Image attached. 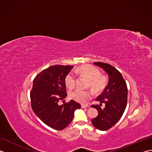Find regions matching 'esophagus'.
I'll list each match as a JSON object with an SVG mask.
<instances>
[{
	"mask_svg": "<svg viewBox=\"0 0 152 152\" xmlns=\"http://www.w3.org/2000/svg\"><path fill=\"white\" fill-rule=\"evenodd\" d=\"M81 106H82V108H89L90 107L89 105H84V104H82Z\"/></svg>",
	"mask_w": 152,
	"mask_h": 152,
	"instance_id": "esophagus-1",
	"label": "esophagus"
}]
</instances>
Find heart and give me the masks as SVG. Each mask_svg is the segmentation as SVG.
<instances>
[{
  "label": "heart",
  "instance_id": "b5f03b06",
  "mask_svg": "<svg viewBox=\"0 0 152 152\" xmlns=\"http://www.w3.org/2000/svg\"><path fill=\"white\" fill-rule=\"evenodd\" d=\"M75 73L84 77L89 81L91 88L96 92L101 91L106 84V79L101 76L100 71L95 67L90 65H83L75 70ZM76 77L72 72L68 74L65 77V84L70 89L76 86ZM70 97L80 103H86L91 99L92 93L90 91H83L81 89L74 90L70 93Z\"/></svg>",
  "mask_w": 152,
  "mask_h": 152
}]
</instances>
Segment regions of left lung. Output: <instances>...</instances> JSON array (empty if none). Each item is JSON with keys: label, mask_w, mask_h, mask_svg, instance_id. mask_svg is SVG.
I'll use <instances>...</instances> for the list:
<instances>
[{"label": "left lung", "mask_w": 152, "mask_h": 152, "mask_svg": "<svg viewBox=\"0 0 152 152\" xmlns=\"http://www.w3.org/2000/svg\"><path fill=\"white\" fill-rule=\"evenodd\" d=\"M107 73L108 82L104 91L96 99L100 105L104 103L101 109L99 105H92L98 111V115L91 119L93 126L101 131H106L113 127L124 114L127 103V87L121 74L110 64L104 63H93Z\"/></svg>", "instance_id": "left-lung-1"}]
</instances>
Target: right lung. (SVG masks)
Wrapping results in <instances>:
<instances>
[{
    "mask_svg": "<svg viewBox=\"0 0 152 152\" xmlns=\"http://www.w3.org/2000/svg\"><path fill=\"white\" fill-rule=\"evenodd\" d=\"M72 66L54 65L42 71L33 80L30 96L33 110L45 124L56 130H63L72 121L74 112L81 108L71 101L59 105L67 95L65 77Z\"/></svg>",
    "mask_w": 152,
    "mask_h": 152,
    "instance_id": "right-lung-1",
    "label": "right lung"
}]
</instances>
